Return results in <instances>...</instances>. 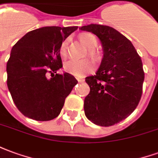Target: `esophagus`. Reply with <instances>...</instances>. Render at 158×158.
<instances>
[{"label":"esophagus","instance_id":"obj_1","mask_svg":"<svg viewBox=\"0 0 158 158\" xmlns=\"http://www.w3.org/2000/svg\"><path fill=\"white\" fill-rule=\"evenodd\" d=\"M77 80H78V82L79 83H82L85 81V79H80V78H77Z\"/></svg>","mask_w":158,"mask_h":158}]
</instances>
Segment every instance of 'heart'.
Returning <instances> with one entry per match:
<instances>
[{
	"label": "heart",
	"instance_id": "1",
	"mask_svg": "<svg viewBox=\"0 0 158 158\" xmlns=\"http://www.w3.org/2000/svg\"><path fill=\"white\" fill-rule=\"evenodd\" d=\"M79 40L87 48H89L88 53L89 56L96 62L100 61L101 55L99 52H96V49H94L97 45V40L96 37L91 34L85 33L80 35ZM68 45H69V39L64 40L60 46V53L62 56L67 55ZM64 70L67 73L76 77H83L92 72L94 70V65L88 59H81V60L71 59L64 63Z\"/></svg>",
	"mask_w": 158,
	"mask_h": 158
}]
</instances>
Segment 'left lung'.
<instances>
[{"label": "left lung", "instance_id": "obj_1", "mask_svg": "<svg viewBox=\"0 0 158 158\" xmlns=\"http://www.w3.org/2000/svg\"><path fill=\"white\" fill-rule=\"evenodd\" d=\"M99 38L103 57L95 75L85 78L89 93L85 114L96 125L112 126L129 117L139 103L145 78L142 62L131 41L112 27L82 26Z\"/></svg>", "mask_w": 158, "mask_h": 158}]
</instances>
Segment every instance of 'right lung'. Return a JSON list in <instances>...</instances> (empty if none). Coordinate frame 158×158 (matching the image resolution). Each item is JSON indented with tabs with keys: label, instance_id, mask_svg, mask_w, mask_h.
<instances>
[{
	"label": "right lung",
	"instance_id": "add662e5",
	"mask_svg": "<svg viewBox=\"0 0 158 158\" xmlns=\"http://www.w3.org/2000/svg\"><path fill=\"white\" fill-rule=\"evenodd\" d=\"M78 29L42 27L29 31L13 45L6 63L7 87L18 109L29 118L49 121L58 116L67 96L78 81L62 69L60 46Z\"/></svg>",
	"mask_w": 158,
	"mask_h": 158
}]
</instances>
